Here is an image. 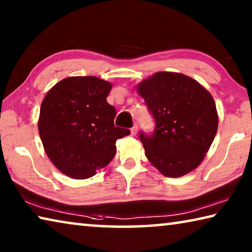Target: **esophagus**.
Listing matches in <instances>:
<instances>
[{"instance_id":"esophagus-1","label":"esophagus","mask_w":252,"mask_h":252,"mask_svg":"<svg viewBox=\"0 0 252 252\" xmlns=\"http://www.w3.org/2000/svg\"><path fill=\"white\" fill-rule=\"evenodd\" d=\"M136 133H138V126L134 125L133 126L131 127V134L132 135H136Z\"/></svg>"}]
</instances>
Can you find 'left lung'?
<instances>
[{"label": "left lung", "mask_w": 252, "mask_h": 252, "mask_svg": "<svg viewBox=\"0 0 252 252\" xmlns=\"http://www.w3.org/2000/svg\"><path fill=\"white\" fill-rule=\"evenodd\" d=\"M156 120L152 135L140 133L148 160L165 177L199 167L218 130L212 95L198 81L177 72H157L136 85Z\"/></svg>", "instance_id": "obj_1"}]
</instances>
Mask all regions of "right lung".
<instances>
[{
    "label": "right lung",
    "mask_w": 252,
    "mask_h": 252,
    "mask_svg": "<svg viewBox=\"0 0 252 252\" xmlns=\"http://www.w3.org/2000/svg\"><path fill=\"white\" fill-rule=\"evenodd\" d=\"M112 83L96 76H69L51 88L37 121L51 162L65 176L88 179L116 156L118 139L130 130L114 126L117 111L106 102Z\"/></svg>",
    "instance_id": "right-lung-1"
}]
</instances>
